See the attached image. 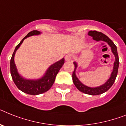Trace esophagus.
I'll return each instance as SVG.
<instances>
[{
    "label": "esophagus",
    "instance_id": "1",
    "mask_svg": "<svg viewBox=\"0 0 126 126\" xmlns=\"http://www.w3.org/2000/svg\"><path fill=\"white\" fill-rule=\"evenodd\" d=\"M72 59V55L71 54H67L65 56V61H70Z\"/></svg>",
    "mask_w": 126,
    "mask_h": 126
}]
</instances>
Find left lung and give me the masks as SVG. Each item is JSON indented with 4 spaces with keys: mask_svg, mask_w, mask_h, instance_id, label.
Returning a JSON list of instances; mask_svg holds the SVG:
<instances>
[{
    "mask_svg": "<svg viewBox=\"0 0 126 126\" xmlns=\"http://www.w3.org/2000/svg\"><path fill=\"white\" fill-rule=\"evenodd\" d=\"M88 35L93 37V38L95 41H97V42L104 41V42H107L108 45L111 47L112 53L115 57L113 71L111 74V77H110V79L107 80V82L105 84H104L102 86H98V87H95V88L88 87V86L83 84L79 80L75 74V71L78 66L77 63L76 62H73L75 65V69L73 73L72 77L73 81V83H74L75 86H76V88H77L80 91L84 93H86V94H91V95H98V94H102V93L106 92L108 89L113 86V84L115 82V79H116V77L117 76V73H118V66H119V59H118V53H117V46H115V44L113 43V41L108 36L103 34L101 32H96V31H90V32H88Z\"/></svg>",
    "mask_w": 126,
    "mask_h": 126,
    "instance_id": "left-lung-1",
    "label": "left lung"
}]
</instances>
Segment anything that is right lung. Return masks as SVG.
Listing matches in <instances>:
<instances>
[{
  "mask_svg": "<svg viewBox=\"0 0 126 126\" xmlns=\"http://www.w3.org/2000/svg\"><path fill=\"white\" fill-rule=\"evenodd\" d=\"M40 34V32L37 30H33L28 33L16 46L11 57V61H10V72H11V77L13 79V82L16 87L24 93L32 94V95L42 94L48 91L53 86L57 73H59L60 69L64 64V58L58 62L54 63L47 69L44 75L39 79H26L22 76L20 75L14 62V57L15 53L16 50L19 48L22 43L23 42L24 40L26 39L27 37L33 36V35H38Z\"/></svg>",
  "mask_w": 126,
  "mask_h": 126,
  "instance_id": "1",
  "label": "right lung"
}]
</instances>
